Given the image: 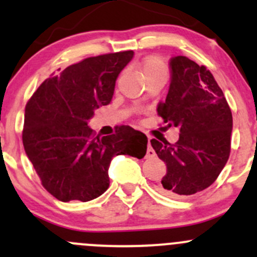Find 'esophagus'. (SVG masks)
<instances>
[{
	"label": "esophagus",
	"mask_w": 257,
	"mask_h": 257,
	"mask_svg": "<svg viewBox=\"0 0 257 257\" xmlns=\"http://www.w3.org/2000/svg\"><path fill=\"white\" fill-rule=\"evenodd\" d=\"M156 156V152H154V149L152 148L151 146V142H148V148H147V158H152V157Z\"/></svg>",
	"instance_id": "1"
}]
</instances>
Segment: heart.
I'll use <instances>...</instances> for the list:
<instances>
[{
  "instance_id": "obj_1",
  "label": "heart",
  "mask_w": 257,
  "mask_h": 257,
  "mask_svg": "<svg viewBox=\"0 0 257 257\" xmlns=\"http://www.w3.org/2000/svg\"><path fill=\"white\" fill-rule=\"evenodd\" d=\"M142 69H143V73L146 76L156 75V74H166V68H164L162 60L154 56L144 60Z\"/></svg>"
}]
</instances>
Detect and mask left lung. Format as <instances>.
Instances as JSON below:
<instances>
[{
  "mask_svg": "<svg viewBox=\"0 0 257 257\" xmlns=\"http://www.w3.org/2000/svg\"><path fill=\"white\" fill-rule=\"evenodd\" d=\"M171 84L164 101L157 106L167 126H178L174 144L152 139L167 173L159 189L172 197H186L210 187L231 149L232 114L212 74L186 56L169 60Z\"/></svg>",
  "mask_w": 257,
  "mask_h": 257,
  "instance_id": "8db88e82",
  "label": "left lung"
}]
</instances>
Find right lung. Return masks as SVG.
Returning <instances> with one entry per match:
<instances>
[{
  "label": "right lung",
  "mask_w": 257,
  "mask_h": 257,
  "mask_svg": "<svg viewBox=\"0 0 257 257\" xmlns=\"http://www.w3.org/2000/svg\"><path fill=\"white\" fill-rule=\"evenodd\" d=\"M133 51L88 57L39 86L25 109L22 142L26 156L49 193L62 202H88L109 187L115 156L143 158L147 137L124 126L95 137L88 121L111 101L120 71Z\"/></svg>",
  "instance_id": "right-lung-1"
}]
</instances>
